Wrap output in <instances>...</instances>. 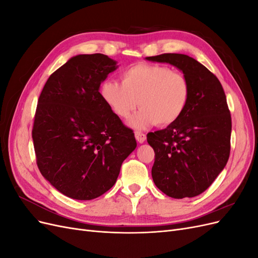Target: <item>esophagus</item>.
Instances as JSON below:
<instances>
[{"label": "esophagus", "instance_id": "obj_1", "mask_svg": "<svg viewBox=\"0 0 258 258\" xmlns=\"http://www.w3.org/2000/svg\"><path fill=\"white\" fill-rule=\"evenodd\" d=\"M135 135H136L137 141H138L139 143H143V142L145 141V140H146V135L143 134V132H141V131H136Z\"/></svg>", "mask_w": 258, "mask_h": 258}]
</instances>
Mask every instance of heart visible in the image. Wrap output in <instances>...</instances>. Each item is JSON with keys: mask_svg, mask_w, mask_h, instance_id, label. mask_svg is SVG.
<instances>
[{"mask_svg": "<svg viewBox=\"0 0 258 258\" xmlns=\"http://www.w3.org/2000/svg\"><path fill=\"white\" fill-rule=\"evenodd\" d=\"M101 95L111 110L120 118H128L140 105L130 124L145 129L157 123L169 126L185 112L190 99L187 77L159 64H136L121 73V84L106 80L101 85Z\"/></svg>", "mask_w": 258, "mask_h": 258, "instance_id": "1", "label": "heart"}]
</instances>
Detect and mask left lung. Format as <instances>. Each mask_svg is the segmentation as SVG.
Returning <instances> with one entry per match:
<instances>
[{
	"label": "left lung",
	"mask_w": 258,
	"mask_h": 258,
	"mask_svg": "<svg viewBox=\"0 0 258 258\" xmlns=\"http://www.w3.org/2000/svg\"><path fill=\"white\" fill-rule=\"evenodd\" d=\"M146 59L176 67L190 84L183 115L166 129L147 134L155 152L154 183L175 199L198 196L222 172L230 154L231 116L222 84L187 54L162 53Z\"/></svg>",
	"instance_id": "left-lung-1"
}]
</instances>
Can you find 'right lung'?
I'll return each mask as SVG.
<instances>
[{"mask_svg": "<svg viewBox=\"0 0 258 258\" xmlns=\"http://www.w3.org/2000/svg\"><path fill=\"white\" fill-rule=\"evenodd\" d=\"M118 68L102 53L79 54L54 71L37 101L32 139L42 175L61 194L91 200L112 188L135 134L99 92Z\"/></svg>", "mask_w": 258, "mask_h": 258, "instance_id": "add662e5", "label": "right lung"}]
</instances>
